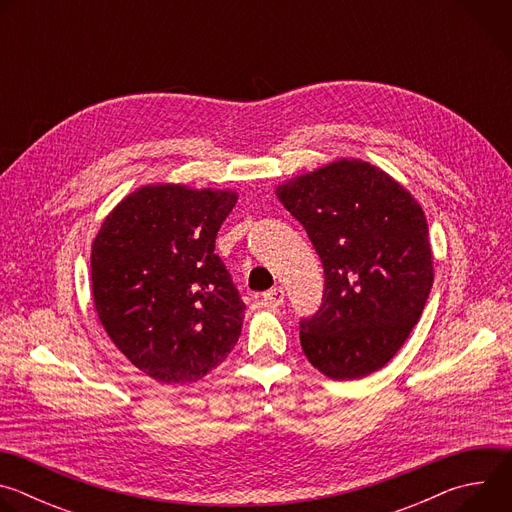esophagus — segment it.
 <instances>
[{"label":"esophagus","instance_id":"esophagus-1","mask_svg":"<svg viewBox=\"0 0 512 512\" xmlns=\"http://www.w3.org/2000/svg\"><path fill=\"white\" fill-rule=\"evenodd\" d=\"M283 298H285L283 287H271L269 291H265V294H263V302H265L267 306H271V308L281 306V304H283Z\"/></svg>","mask_w":512,"mask_h":512}]
</instances>
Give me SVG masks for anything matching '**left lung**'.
<instances>
[{
  "label": "left lung",
  "mask_w": 512,
  "mask_h": 512,
  "mask_svg": "<svg viewBox=\"0 0 512 512\" xmlns=\"http://www.w3.org/2000/svg\"><path fill=\"white\" fill-rule=\"evenodd\" d=\"M324 265L320 310L300 322L304 354L334 379H362L397 354L433 285L421 204L381 168L336 160L275 188Z\"/></svg>",
  "instance_id": "1"
}]
</instances>
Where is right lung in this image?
I'll list each match as a JSON object with an SVG mask.
<instances>
[{"label": "right lung", "mask_w": 512, "mask_h": 512, "mask_svg": "<svg viewBox=\"0 0 512 512\" xmlns=\"http://www.w3.org/2000/svg\"><path fill=\"white\" fill-rule=\"evenodd\" d=\"M233 190L150 184L125 196L91 251L97 316L131 364L164 385L196 383L241 336L245 304L214 239Z\"/></svg>", "instance_id": "obj_1"}]
</instances>
